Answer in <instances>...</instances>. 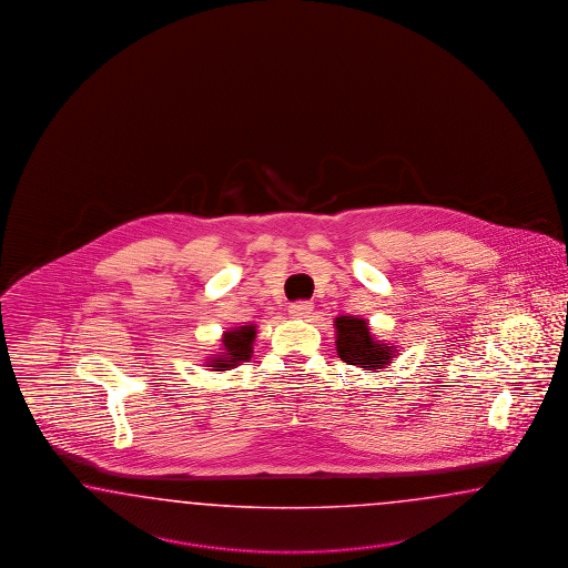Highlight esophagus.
I'll use <instances>...</instances> for the list:
<instances>
[{"label": "esophagus", "instance_id": "obj_1", "mask_svg": "<svg viewBox=\"0 0 568 568\" xmlns=\"http://www.w3.org/2000/svg\"><path fill=\"white\" fill-rule=\"evenodd\" d=\"M290 314L293 318H308L312 314V302H304V300L293 302V304H290Z\"/></svg>", "mask_w": 568, "mask_h": 568}]
</instances>
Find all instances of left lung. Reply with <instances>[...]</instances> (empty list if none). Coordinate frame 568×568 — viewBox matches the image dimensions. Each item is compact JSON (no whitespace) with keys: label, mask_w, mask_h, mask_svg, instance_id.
I'll return each instance as SVG.
<instances>
[{"label":"left lung","mask_w":568,"mask_h":568,"mask_svg":"<svg viewBox=\"0 0 568 568\" xmlns=\"http://www.w3.org/2000/svg\"><path fill=\"white\" fill-rule=\"evenodd\" d=\"M337 328V354L342 361L364 371L383 368L389 358H394V349L389 345L377 344L371 337L366 321L354 316H339L335 318Z\"/></svg>","instance_id":"1"}]
</instances>
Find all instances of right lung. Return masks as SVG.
<instances>
[{"label":"right lung","instance_id":"add662e5","mask_svg":"<svg viewBox=\"0 0 568 568\" xmlns=\"http://www.w3.org/2000/svg\"><path fill=\"white\" fill-rule=\"evenodd\" d=\"M254 335H256V331H254V327H250V325L237 328V331L224 333V356L212 361L214 371H226L229 366H233L237 362L247 361L252 356Z\"/></svg>","mask_w":568,"mask_h":568}]
</instances>
